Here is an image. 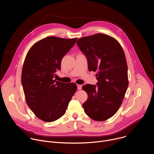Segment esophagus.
Wrapping results in <instances>:
<instances>
[{"mask_svg":"<svg viewBox=\"0 0 154 154\" xmlns=\"http://www.w3.org/2000/svg\"><path fill=\"white\" fill-rule=\"evenodd\" d=\"M77 89H78V90H81V89H82V86L81 85H77Z\"/></svg>","mask_w":154,"mask_h":154,"instance_id":"1","label":"esophagus"}]
</instances>
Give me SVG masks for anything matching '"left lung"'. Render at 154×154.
Returning a JSON list of instances; mask_svg holds the SVG:
<instances>
[{
    "mask_svg": "<svg viewBox=\"0 0 154 154\" xmlns=\"http://www.w3.org/2000/svg\"><path fill=\"white\" fill-rule=\"evenodd\" d=\"M77 45L87 59L88 70L97 71L96 85L82 86L88 94L82 105L85 113L94 121H105L118 110L128 85L124 51L116 39L102 33L80 38Z\"/></svg>",
    "mask_w": 154,
    "mask_h": 154,
    "instance_id": "left-lung-1",
    "label": "left lung"
}]
</instances>
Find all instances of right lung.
Listing matches in <instances>:
<instances>
[{
    "mask_svg": "<svg viewBox=\"0 0 154 154\" xmlns=\"http://www.w3.org/2000/svg\"><path fill=\"white\" fill-rule=\"evenodd\" d=\"M77 39L49 36L36 42L26 55L21 76L26 102L45 122L55 121L64 115L77 90L74 83L54 80L61 69L62 58Z\"/></svg>",
    "mask_w": 154,
    "mask_h": 154,
    "instance_id": "right-lung-1",
    "label": "right lung"
}]
</instances>
